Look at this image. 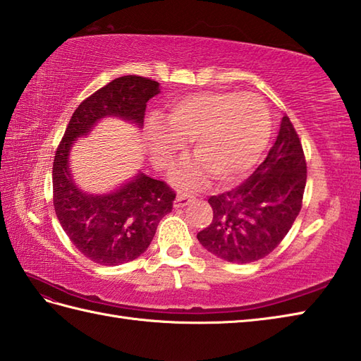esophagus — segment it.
<instances>
[{"label": "esophagus", "instance_id": "obj_1", "mask_svg": "<svg viewBox=\"0 0 361 361\" xmlns=\"http://www.w3.org/2000/svg\"><path fill=\"white\" fill-rule=\"evenodd\" d=\"M195 197L190 196V195H178L174 200V209H182L188 205L190 202H193Z\"/></svg>", "mask_w": 361, "mask_h": 361}]
</instances>
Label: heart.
<instances>
[{
  "instance_id": "b5f03b06",
  "label": "heart",
  "mask_w": 361,
  "mask_h": 361,
  "mask_svg": "<svg viewBox=\"0 0 361 361\" xmlns=\"http://www.w3.org/2000/svg\"><path fill=\"white\" fill-rule=\"evenodd\" d=\"M271 121L264 102L254 93L207 92L174 101L152 121L148 146L160 168H170L191 143L196 161L174 174L179 188H196L207 174L219 185L245 179L267 148Z\"/></svg>"
}]
</instances>
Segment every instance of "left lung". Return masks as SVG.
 Wrapping results in <instances>:
<instances>
[{"mask_svg": "<svg viewBox=\"0 0 361 361\" xmlns=\"http://www.w3.org/2000/svg\"><path fill=\"white\" fill-rule=\"evenodd\" d=\"M307 164L302 145L283 116L267 159L241 185L210 196L213 219L197 240L231 263H251L273 252L302 207Z\"/></svg>", "mask_w": 361, "mask_h": 361, "instance_id": "obj_1", "label": "left lung"}]
</instances>
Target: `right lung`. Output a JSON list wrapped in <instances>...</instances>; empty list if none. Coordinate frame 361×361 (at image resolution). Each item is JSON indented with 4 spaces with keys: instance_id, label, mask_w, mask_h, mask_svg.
I'll return each mask as SVG.
<instances>
[{
    "instance_id": "obj_1",
    "label": "right lung",
    "mask_w": 361,
    "mask_h": 361,
    "mask_svg": "<svg viewBox=\"0 0 361 361\" xmlns=\"http://www.w3.org/2000/svg\"><path fill=\"white\" fill-rule=\"evenodd\" d=\"M160 84L142 76H121L99 88L75 110L53 165L54 210L78 251L94 263L116 267L142 255L156 235L160 219L173 209L176 195L165 182L138 171L107 193H88L76 185L70 151L104 118L143 128L146 102Z\"/></svg>"
}]
</instances>
